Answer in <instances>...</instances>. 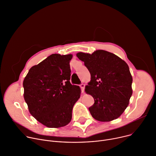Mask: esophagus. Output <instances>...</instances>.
Listing matches in <instances>:
<instances>
[{
  "label": "esophagus",
  "mask_w": 156,
  "mask_h": 156,
  "mask_svg": "<svg viewBox=\"0 0 156 156\" xmlns=\"http://www.w3.org/2000/svg\"><path fill=\"white\" fill-rule=\"evenodd\" d=\"M80 87L81 88V92L82 93H84V90H85V85L84 84H81Z\"/></svg>",
  "instance_id": "obj_1"
}]
</instances>
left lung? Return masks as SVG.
<instances>
[{"instance_id": "obj_1", "label": "left lung", "mask_w": 156, "mask_h": 156, "mask_svg": "<svg viewBox=\"0 0 156 156\" xmlns=\"http://www.w3.org/2000/svg\"><path fill=\"white\" fill-rule=\"evenodd\" d=\"M91 75L85 92L94 98L89 108L92 117L100 122L118 119L129 105L132 95V76L128 65L117 55L104 50L92 54H76Z\"/></svg>"}]
</instances>
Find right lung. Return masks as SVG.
Listing matches in <instances>:
<instances>
[{"label": "right lung", "instance_id": "obj_1", "mask_svg": "<svg viewBox=\"0 0 156 156\" xmlns=\"http://www.w3.org/2000/svg\"><path fill=\"white\" fill-rule=\"evenodd\" d=\"M71 54H53L31 67L23 81L24 98L29 111L49 128L71 122L72 110L81 95L79 86L69 81Z\"/></svg>", "mask_w": 156, "mask_h": 156}]
</instances>
